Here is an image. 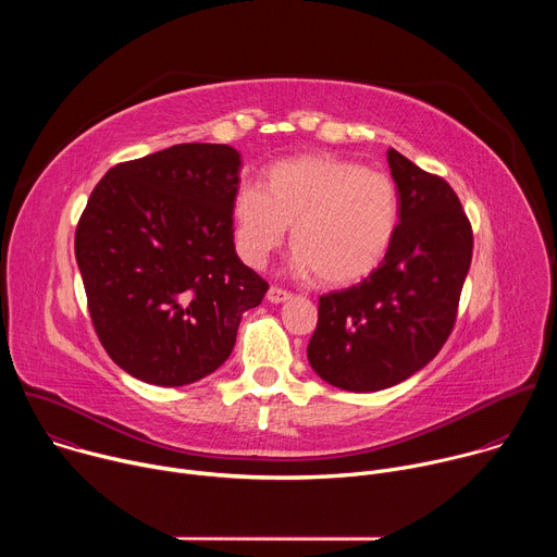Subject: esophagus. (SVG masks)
Returning <instances> with one entry per match:
<instances>
[{
    "mask_svg": "<svg viewBox=\"0 0 557 557\" xmlns=\"http://www.w3.org/2000/svg\"><path fill=\"white\" fill-rule=\"evenodd\" d=\"M290 297H293V293H288V290H284V288H280V286H271L269 293H267V299L273 301V304H284V301H288Z\"/></svg>",
    "mask_w": 557,
    "mask_h": 557,
    "instance_id": "34e87169",
    "label": "esophagus"
}]
</instances>
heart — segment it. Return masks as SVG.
Listing matches in <instances>:
<instances>
[{"label":"heart","instance_id":"1","mask_svg":"<svg viewBox=\"0 0 557 557\" xmlns=\"http://www.w3.org/2000/svg\"><path fill=\"white\" fill-rule=\"evenodd\" d=\"M290 226L299 273L326 288L370 277L399 231L394 183L331 153H304L271 165L264 191L253 185L233 198V228L240 256L260 267Z\"/></svg>","mask_w":557,"mask_h":557}]
</instances>
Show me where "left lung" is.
<instances>
[{
    "mask_svg": "<svg viewBox=\"0 0 557 557\" xmlns=\"http://www.w3.org/2000/svg\"><path fill=\"white\" fill-rule=\"evenodd\" d=\"M387 165L399 189L392 249L370 277L320 297L306 350L317 374L350 392L401 383L441 352L471 264V224L449 183L396 149Z\"/></svg>",
    "mask_w": 557,
    "mask_h": 557,
    "instance_id": "8db88e82",
    "label": "left lung"
}]
</instances>
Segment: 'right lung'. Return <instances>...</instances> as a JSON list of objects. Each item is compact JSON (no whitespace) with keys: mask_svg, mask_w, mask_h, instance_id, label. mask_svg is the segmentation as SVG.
<instances>
[{"mask_svg":"<svg viewBox=\"0 0 557 557\" xmlns=\"http://www.w3.org/2000/svg\"><path fill=\"white\" fill-rule=\"evenodd\" d=\"M240 153L183 143L114 165L74 233L90 320L110 359L163 387L218 370L269 284L235 253Z\"/></svg>","mask_w":557,"mask_h":557,"instance_id":"add662e5","label":"right lung"}]
</instances>
